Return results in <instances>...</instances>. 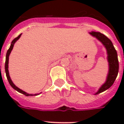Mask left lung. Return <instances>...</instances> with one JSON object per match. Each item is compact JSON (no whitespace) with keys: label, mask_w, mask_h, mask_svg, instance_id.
<instances>
[{"label":"left lung","mask_w":124,"mask_h":124,"mask_svg":"<svg viewBox=\"0 0 124 124\" xmlns=\"http://www.w3.org/2000/svg\"><path fill=\"white\" fill-rule=\"evenodd\" d=\"M90 34L92 36L96 37L106 47L107 54H108V60L109 62V72H108V74L107 76L106 81L100 87L98 91L95 93V94H98V93H101L102 92L109 88L113 85L114 81L116 79L117 74H118L119 63H118V59H117V52L116 50L112 41L110 40L107 36L100 32H90Z\"/></svg>","instance_id":"8db88e82"}]
</instances>
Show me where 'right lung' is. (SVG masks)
I'll list each match as a JSON object with an SVG mask.
<instances>
[{
  "label": "right lung",
  "instance_id": "right-lung-1",
  "mask_svg": "<svg viewBox=\"0 0 124 124\" xmlns=\"http://www.w3.org/2000/svg\"><path fill=\"white\" fill-rule=\"evenodd\" d=\"M21 36V34H20V35L18 36V37H16V38H15L12 41V42H11V44H10V46L9 49L8 50V51H7V55H6V62H5V72H6V75H7V79H8V82H9L10 85L12 86L13 88L15 89V90H16V91H18V92H20V93H23V94H24L26 96H33V95H36V96H37V95H38V94H29V93H26V92H24L23 90H20V88H18V87H16V86H15V84H13V82H12V81L11 80V79H10V77L9 76V72H8V58H9V55L10 54V52H11V51H12V48H13V46H14V44H15V43L16 42V41L20 38V37Z\"/></svg>",
  "mask_w": 124,
  "mask_h": 124
}]
</instances>
